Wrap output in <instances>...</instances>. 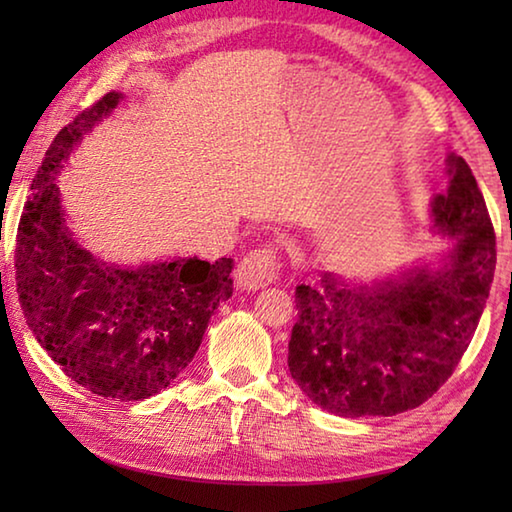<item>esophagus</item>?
<instances>
[{"label": "esophagus", "instance_id": "obj_1", "mask_svg": "<svg viewBox=\"0 0 512 512\" xmlns=\"http://www.w3.org/2000/svg\"><path fill=\"white\" fill-rule=\"evenodd\" d=\"M280 275V255L271 246L248 253L237 268V284L241 289H262Z\"/></svg>", "mask_w": 512, "mask_h": 512}]
</instances>
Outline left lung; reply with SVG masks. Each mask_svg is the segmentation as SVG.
Instances as JSON below:
<instances>
[{
  "mask_svg": "<svg viewBox=\"0 0 512 512\" xmlns=\"http://www.w3.org/2000/svg\"><path fill=\"white\" fill-rule=\"evenodd\" d=\"M452 185L433 198V221L454 237L443 271L415 268L372 287L323 275L296 289L289 370L311 402L343 418L395 415L429 400L452 377L479 325L497 246L472 169L449 155Z\"/></svg>",
  "mask_w": 512,
  "mask_h": 512,
  "instance_id": "left-lung-1",
  "label": "left lung"
}]
</instances>
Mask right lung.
<instances>
[{
	"instance_id": "right-lung-1",
	"label": "right lung",
	"mask_w": 512,
	"mask_h": 512,
	"mask_svg": "<svg viewBox=\"0 0 512 512\" xmlns=\"http://www.w3.org/2000/svg\"><path fill=\"white\" fill-rule=\"evenodd\" d=\"M119 99L103 94L51 142L17 225L15 282L29 329L69 379L106 400L137 402L164 391L194 359L212 314L232 296L235 262L112 266L69 235L54 178Z\"/></svg>"
}]
</instances>
